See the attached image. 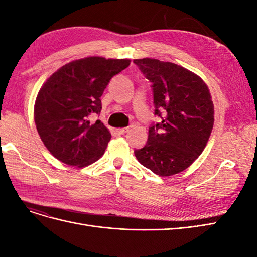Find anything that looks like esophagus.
I'll return each instance as SVG.
<instances>
[{
    "label": "esophagus",
    "instance_id": "esophagus-1",
    "mask_svg": "<svg viewBox=\"0 0 257 257\" xmlns=\"http://www.w3.org/2000/svg\"><path fill=\"white\" fill-rule=\"evenodd\" d=\"M127 131H128V127H121V128H116V130H115L116 134H118V135H123V134H125Z\"/></svg>",
    "mask_w": 257,
    "mask_h": 257
}]
</instances>
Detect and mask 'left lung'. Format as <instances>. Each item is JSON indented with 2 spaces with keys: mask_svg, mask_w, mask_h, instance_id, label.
<instances>
[{
  "mask_svg": "<svg viewBox=\"0 0 257 257\" xmlns=\"http://www.w3.org/2000/svg\"><path fill=\"white\" fill-rule=\"evenodd\" d=\"M152 83L154 114L162 121L149 127L148 142L135 157L162 177L181 173L204 151L214 122V107L204 80L172 62L136 59Z\"/></svg>",
  "mask_w": 257,
  "mask_h": 257,
  "instance_id": "left-lung-1",
  "label": "left lung"
}]
</instances>
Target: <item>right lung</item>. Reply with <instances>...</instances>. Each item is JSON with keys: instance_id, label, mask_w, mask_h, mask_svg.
<instances>
[{"instance_id": "add662e5", "label": "right lung", "mask_w": 257, "mask_h": 257, "mask_svg": "<svg viewBox=\"0 0 257 257\" xmlns=\"http://www.w3.org/2000/svg\"><path fill=\"white\" fill-rule=\"evenodd\" d=\"M128 59L89 57L69 62L38 92L34 121L42 142L59 161L83 167L102 158L111 134L99 120L100 96L110 79L125 69Z\"/></svg>"}]
</instances>
